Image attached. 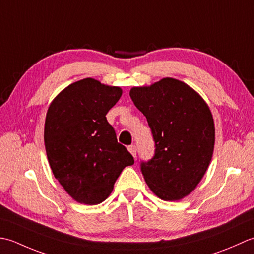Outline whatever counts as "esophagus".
Returning a JSON list of instances; mask_svg holds the SVG:
<instances>
[{"label": "esophagus", "mask_w": 254, "mask_h": 254, "mask_svg": "<svg viewBox=\"0 0 254 254\" xmlns=\"http://www.w3.org/2000/svg\"><path fill=\"white\" fill-rule=\"evenodd\" d=\"M128 151L132 154V157H133V158H136L137 148H136V146H134V144H131V146H129V147H128Z\"/></svg>", "instance_id": "34e87169"}]
</instances>
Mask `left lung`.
<instances>
[{
  "instance_id": "left-lung-1",
  "label": "left lung",
  "mask_w": 254,
  "mask_h": 254,
  "mask_svg": "<svg viewBox=\"0 0 254 254\" xmlns=\"http://www.w3.org/2000/svg\"><path fill=\"white\" fill-rule=\"evenodd\" d=\"M129 95L146 116L156 143L153 158L141 163L144 181L159 198L182 199L196 189L213 157L215 125L208 105L173 77L131 87Z\"/></svg>"
}]
</instances>
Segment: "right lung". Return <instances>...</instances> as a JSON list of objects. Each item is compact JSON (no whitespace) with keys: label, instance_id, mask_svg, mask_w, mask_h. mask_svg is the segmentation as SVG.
Wrapping results in <instances>:
<instances>
[{"label":"right lung","instance_id":"right-lung-1","mask_svg":"<svg viewBox=\"0 0 254 254\" xmlns=\"http://www.w3.org/2000/svg\"><path fill=\"white\" fill-rule=\"evenodd\" d=\"M122 94L120 86L86 77L62 90L48 107L44 131L48 161L77 203L104 201L122 171L134 162L106 120Z\"/></svg>","mask_w":254,"mask_h":254}]
</instances>
